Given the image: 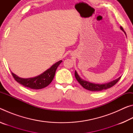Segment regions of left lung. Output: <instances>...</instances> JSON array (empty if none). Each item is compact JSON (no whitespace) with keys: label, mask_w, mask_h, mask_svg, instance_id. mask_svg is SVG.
<instances>
[{"label":"left lung","mask_w":133,"mask_h":133,"mask_svg":"<svg viewBox=\"0 0 133 133\" xmlns=\"http://www.w3.org/2000/svg\"><path fill=\"white\" fill-rule=\"evenodd\" d=\"M120 29L125 33V35H126L125 31L124 30L123 28L121 26H120ZM75 77L76 78V79H77V80L78 81V82L79 83L84 89L91 91H99L103 90H106L107 89H109L110 87L113 86L114 85H115L121 78V77H120L118 78H117V79L112 81V82H110L107 83H104V84H96V83H91V82H88V81L82 79V78L80 77L79 75H78L77 72L76 71V70L75 71Z\"/></svg>","instance_id":"left-lung-1"}]
</instances>
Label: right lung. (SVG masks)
Instances as JSON below:
<instances>
[{
    "label": "right lung",
    "instance_id": "1",
    "mask_svg": "<svg viewBox=\"0 0 133 133\" xmlns=\"http://www.w3.org/2000/svg\"><path fill=\"white\" fill-rule=\"evenodd\" d=\"M62 62V60L56 62L50 67V68L44 71L41 75L34 77L21 78L12 72V74L15 80L23 86L31 89H41L48 86L52 82L55 77L56 69Z\"/></svg>",
    "mask_w": 133,
    "mask_h": 133
}]
</instances>
